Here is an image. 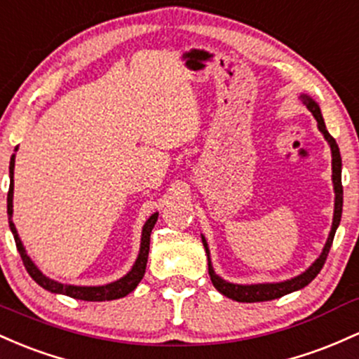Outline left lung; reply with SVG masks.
I'll return each mask as SVG.
<instances>
[{
	"label": "left lung",
	"mask_w": 359,
	"mask_h": 359,
	"mask_svg": "<svg viewBox=\"0 0 359 359\" xmlns=\"http://www.w3.org/2000/svg\"><path fill=\"white\" fill-rule=\"evenodd\" d=\"M299 98L304 102L305 107L312 111L313 118L317 120V128L320 130V134L324 135V139L327 140L329 147H331L332 154V187H334V215H332V225L331 232H329L327 241H325L324 248H322L320 256L313 261L310 266L305 269L300 275L290 278V280L285 281H275V283H251V285H239V283H231V281L224 280L222 276H219L213 269L212 259H210V249H208L207 239L205 236H201V243H203L205 252H207L208 259V275H210V280L213 287L219 290L222 295L227 297V299H232L236 302H245V304H252V302H268L280 299V297L288 295V293L297 292V290H302L307 287L310 281L313 280L320 273L322 266H324L325 259H327L329 249H331L334 236H336L337 227L341 224V215H342V181H341V169H342V161H341V152L339 147H337L336 139L329 134L327 128H325V122L322 118V111L319 103L316 100L310 98L309 95L302 93Z\"/></svg>",
	"instance_id": "8db88e82"
}]
</instances>
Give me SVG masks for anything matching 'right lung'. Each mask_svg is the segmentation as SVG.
Listing matches in <instances>:
<instances>
[{
    "instance_id": "obj_1",
    "label": "right lung",
    "mask_w": 359,
    "mask_h": 359,
    "mask_svg": "<svg viewBox=\"0 0 359 359\" xmlns=\"http://www.w3.org/2000/svg\"><path fill=\"white\" fill-rule=\"evenodd\" d=\"M18 151V147H15V152ZM13 172H15V154L10 159V190H8V224H10V231L13 233L15 243H17V249L22 256L23 264H25L28 275L34 278L35 283H39L40 287L50 293H57V295H67L71 299L76 300H86V302H104V300H116L127 297L128 293L134 292L137 285L140 283V280L144 278L147 266V256H149V244H151V232L154 229V224L158 222L159 213H152L151 217L146 220V224L142 225V236H140V248L139 255L134 266L130 268V271L127 275H123L118 280L111 281L107 285H98V287H79V285H66L60 283V281L52 280V278L46 276L42 271L37 268V264L30 259V256L27 255L25 245H23L22 239H20L17 227L13 224Z\"/></svg>"
}]
</instances>
